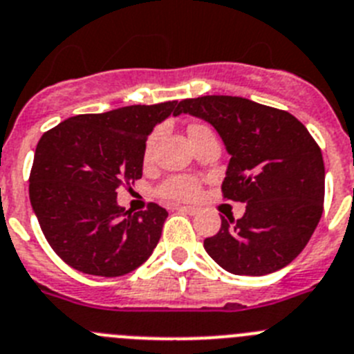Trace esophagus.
<instances>
[{
  "label": "esophagus",
  "mask_w": 354,
  "mask_h": 354,
  "mask_svg": "<svg viewBox=\"0 0 354 354\" xmlns=\"http://www.w3.org/2000/svg\"><path fill=\"white\" fill-rule=\"evenodd\" d=\"M176 209L181 213H189V215H196V213L199 212V209L194 208V206H178Z\"/></svg>",
  "instance_id": "esophagus-1"
}]
</instances>
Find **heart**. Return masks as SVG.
<instances>
[{
  "instance_id": "1",
  "label": "heart",
  "mask_w": 354,
  "mask_h": 354,
  "mask_svg": "<svg viewBox=\"0 0 354 354\" xmlns=\"http://www.w3.org/2000/svg\"><path fill=\"white\" fill-rule=\"evenodd\" d=\"M201 129V125H194L192 129ZM158 136H160V130H157L155 133H151V138L148 139V145H146V158L151 157L155 148V142H157ZM199 192V183L197 180L189 176H174L169 178L167 181H164L160 187V196L165 199H174V201H183V199H192Z\"/></svg>"
}]
</instances>
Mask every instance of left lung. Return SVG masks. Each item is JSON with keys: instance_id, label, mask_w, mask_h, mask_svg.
I'll list each match as a JSON object with an SVG mask.
<instances>
[{"instance_id": "obj_1", "label": "left lung", "mask_w": 354, "mask_h": 354, "mask_svg": "<svg viewBox=\"0 0 354 354\" xmlns=\"http://www.w3.org/2000/svg\"><path fill=\"white\" fill-rule=\"evenodd\" d=\"M178 113L209 123L229 153L222 192L247 203L241 218L221 216L205 248L234 275L261 277L284 268L319 224L324 164L304 123L286 111L227 95L187 98Z\"/></svg>"}]
</instances>
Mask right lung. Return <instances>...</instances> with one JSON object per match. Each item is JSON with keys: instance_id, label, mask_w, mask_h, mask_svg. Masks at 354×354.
<instances>
[{"instance_id": "right-lung-1", "label": "right lung", "mask_w": 354, "mask_h": 354, "mask_svg": "<svg viewBox=\"0 0 354 354\" xmlns=\"http://www.w3.org/2000/svg\"><path fill=\"white\" fill-rule=\"evenodd\" d=\"M178 102L79 114L46 132L30 174L31 208L53 250L77 272L122 277L157 247L167 212L149 203L132 213L118 205L125 181L142 176L146 139Z\"/></svg>"}]
</instances>
